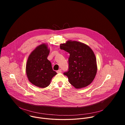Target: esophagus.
Segmentation results:
<instances>
[{
    "label": "esophagus",
    "mask_w": 125,
    "mask_h": 125,
    "mask_svg": "<svg viewBox=\"0 0 125 125\" xmlns=\"http://www.w3.org/2000/svg\"><path fill=\"white\" fill-rule=\"evenodd\" d=\"M61 72H62V70L61 69H59V70L57 71V73H61Z\"/></svg>",
    "instance_id": "1"
}]
</instances>
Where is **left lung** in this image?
Returning a JSON list of instances; mask_svg holds the SVG:
<instances>
[{
  "label": "left lung",
  "instance_id": "1",
  "mask_svg": "<svg viewBox=\"0 0 125 125\" xmlns=\"http://www.w3.org/2000/svg\"><path fill=\"white\" fill-rule=\"evenodd\" d=\"M60 49L69 53V68L63 74L76 88L84 87L94 80L97 72L95 55L87 45L76 41H67L61 44Z\"/></svg>",
  "mask_w": 125,
  "mask_h": 125
}]
</instances>
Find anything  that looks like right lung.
<instances>
[{"label":"right lung","instance_id":"obj_1","mask_svg":"<svg viewBox=\"0 0 125 125\" xmlns=\"http://www.w3.org/2000/svg\"><path fill=\"white\" fill-rule=\"evenodd\" d=\"M49 53L47 46L41 44L31 53L27 62L26 73L29 81L41 88L48 86L52 78L57 74L47 59Z\"/></svg>","mask_w":125,"mask_h":125}]
</instances>
